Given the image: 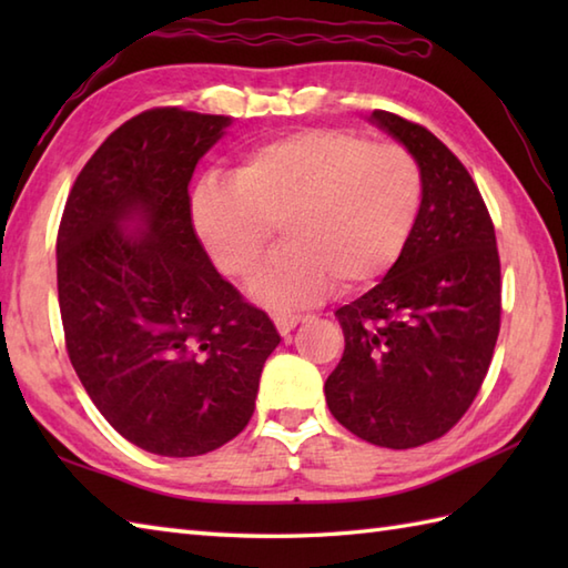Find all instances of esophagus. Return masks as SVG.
I'll use <instances>...</instances> for the list:
<instances>
[{
    "mask_svg": "<svg viewBox=\"0 0 568 568\" xmlns=\"http://www.w3.org/2000/svg\"><path fill=\"white\" fill-rule=\"evenodd\" d=\"M303 320H305L303 315H275V327L283 336H287Z\"/></svg>",
    "mask_w": 568,
    "mask_h": 568,
    "instance_id": "1",
    "label": "esophagus"
}]
</instances>
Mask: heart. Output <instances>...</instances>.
I'll return each instance as SVG.
<instances>
[{
  "label": "heart",
  "instance_id": "obj_1",
  "mask_svg": "<svg viewBox=\"0 0 568 568\" xmlns=\"http://www.w3.org/2000/svg\"><path fill=\"white\" fill-rule=\"evenodd\" d=\"M425 195L417 159L400 143H373L344 129H303L246 151L232 175H207L192 195V224L229 277H248L271 246L285 244L253 277L273 307L315 303L388 273L403 256Z\"/></svg>",
  "mask_w": 568,
  "mask_h": 568
}]
</instances>
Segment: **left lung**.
I'll return each instance as SVG.
<instances>
[{
  "label": "left lung",
  "instance_id": "8db88e82",
  "mask_svg": "<svg viewBox=\"0 0 568 568\" xmlns=\"http://www.w3.org/2000/svg\"><path fill=\"white\" fill-rule=\"evenodd\" d=\"M373 122L415 155L425 195L388 275L334 312L346 346L324 395L356 437L415 449L444 437L486 381L500 332V256L466 165L400 114L376 110Z\"/></svg>",
  "mask_w": 568,
  "mask_h": 568
}]
</instances>
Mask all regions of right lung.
<instances>
[{"mask_svg": "<svg viewBox=\"0 0 568 568\" xmlns=\"http://www.w3.org/2000/svg\"><path fill=\"white\" fill-rule=\"evenodd\" d=\"M232 119L155 106L84 163L58 226V305L70 364L131 444L200 456L256 407L275 324L212 265L187 183ZM139 215L143 235L121 222Z\"/></svg>", "mask_w": 568, "mask_h": 568, "instance_id": "add662e5", "label": "right lung"}]
</instances>
